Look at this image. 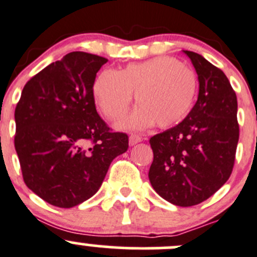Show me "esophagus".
<instances>
[{
  "instance_id": "obj_1",
  "label": "esophagus",
  "mask_w": 257,
  "mask_h": 257,
  "mask_svg": "<svg viewBox=\"0 0 257 257\" xmlns=\"http://www.w3.org/2000/svg\"><path fill=\"white\" fill-rule=\"evenodd\" d=\"M141 141H142V137L140 136V135H137V134L130 135L128 142H130V145H131V146H134V145L139 144V142H141Z\"/></svg>"
}]
</instances>
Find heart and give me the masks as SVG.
I'll return each mask as SVG.
<instances>
[{"label": "heart", "instance_id": "obj_1", "mask_svg": "<svg viewBox=\"0 0 257 257\" xmlns=\"http://www.w3.org/2000/svg\"><path fill=\"white\" fill-rule=\"evenodd\" d=\"M199 78L194 68L177 58L160 56L126 66L120 72L105 70L93 85V97L108 120L127 111L135 92L139 103L121 127L146 128L156 125L172 127L181 122L196 100Z\"/></svg>", "mask_w": 257, "mask_h": 257}]
</instances>
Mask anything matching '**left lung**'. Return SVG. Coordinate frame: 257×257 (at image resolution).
Segmentation results:
<instances>
[{
  "label": "left lung",
  "instance_id": "1",
  "mask_svg": "<svg viewBox=\"0 0 257 257\" xmlns=\"http://www.w3.org/2000/svg\"><path fill=\"white\" fill-rule=\"evenodd\" d=\"M199 76V97L184 121L150 139L155 191L176 206H194L228 180L238 142L237 98L225 73L185 51Z\"/></svg>",
  "mask_w": 257,
  "mask_h": 257
}]
</instances>
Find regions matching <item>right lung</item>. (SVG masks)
Listing matches in <instances>:
<instances>
[{"mask_svg": "<svg viewBox=\"0 0 257 257\" xmlns=\"http://www.w3.org/2000/svg\"><path fill=\"white\" fill-rule=\"evenodd\" d=\"M107 58L70 52L25 85L15 110V149L24 181L48 204L70 209L92 197L128 136L98 116L96 73Z\"/></svg>", "mask_w": 257, "mask_h": 257, "instance_id": "right-lung-1", "label": "right lung"}]
</instances>
